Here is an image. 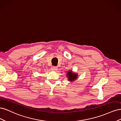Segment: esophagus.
<instances>
[{"mask_svg": "<svg viewBox=\"0 0 121 121\" xmlns=\"http://www.w3.org/2000/svg\"><path fill=\"white\" fill-rule=\"evenodd\" d=\"M52 69L53 71H56V70H57V67H53L52 68Z\"/></svg>", "mask_w": 121, "mask_h": 121, "instance_id": "34e87169", "label": "esophagus"}]
</instances>
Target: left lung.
Listing matches in <instances>:
<instances>
[{
    "label": "left lung",
    "instance_id": "left-lung-1",
    "mask_svg": "<svg viewBox=\"0 0 121 121\" xmlns=\"http://www.w3.org/2000/svg\"><path fill=\"white\" fill-rule=\"evenodd\" d=\"M67 76L68 78V80L69 81H73L77 79L78 75L76 73H73L72 71H68Z\"/></svg>",
    "mask_w": 121,
    "mask_h": 121
}]
</instances>
